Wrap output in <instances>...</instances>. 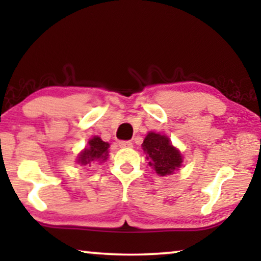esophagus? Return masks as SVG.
<instances>
[{"label":"esophagus","mask_w":261,"mask_h":261,"mask_svg":"<svg viewBox=\"0 0 261 261\" xmlns=\"http://www.w3.org/2000/svg\"><path fill=\"white\" fill-rule=\"evenodd\" d=\"M119 146L121 148H130L133 147V144L130 141H119Z\"/></svg>","instance_id":"esophagus-1"}]
</instances>
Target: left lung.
Here are the masks:
<instances>
[{"label": "left lung", "instance_id": "1", "mask_svg": "<svg viewBox=\"0 0 261 261\" xmlns=\"http://www.w3.org/2000/svg\"><path fill=\"white\" fill-rule=\"evenodd\" d=\"M141 146L146 153L148 165L152 166L159 176H170L181 166L183 156L166 135L149 132Z\"/></svg>", "mask_w": 261, "mask_h": 261}]
</instances>
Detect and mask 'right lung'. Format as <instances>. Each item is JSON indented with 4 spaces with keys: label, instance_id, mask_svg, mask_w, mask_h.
<instances>
[{
    "label": "right lung",
    "instance_id": "obj_1",
    "mask_svg": "<svg viewBox=\"0 0 261 261\" xmlns=\"http://www.w3.org/2000/svg\"><path fill=\"white\" fill-rule=\"evenodd\" d=\"M109 144L99 137H92L88 141V146L77 156V163L81 165H91V163H103L109 156Z\"/></svg>",
    "mask_w": 261,
    "mask_h": 261
}]
</instances>
